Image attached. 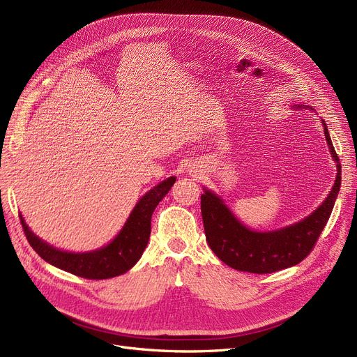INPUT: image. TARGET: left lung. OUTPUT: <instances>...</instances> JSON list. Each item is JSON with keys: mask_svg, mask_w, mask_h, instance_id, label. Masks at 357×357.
Here are the masks:
<instances>
[{"mask_svg": "<svg viewBox=\"0 0 357 357\" xmlns=\"http://www.w3.org/2000/svg\"><path fill=\"white\" fill-rule=\"evenodd\" d=\"M304 108L303 105H292ZM326 140L335 162L337 176L324 202L314 213L292 226L273 231H255L238 221L224 201L210 190L201 195L205 237L215 256L227 266L250 273H272L298 265L314 249L331 215L342 183V165L331 143L326 121Z\"/></svg>", "mask_w": 357, "mask_h": 357, "instance_id": "left-lung-1", "label": "left lung"}]
</instances>
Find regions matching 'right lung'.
<instances>
[{"label": "right lung", "instance_id": "obj_1", "mask_svg": "<svg viewBox=\"0 0 357 357\" xmlns=\"http://www.w3.org/2000/svg\"><path fill=\"white\" fill-rule=\"evenodd\" d=\"M175 181V176L167 178L146 192L136 204L116 238L93 252L72 253L56 249L29 229L23 215H20V221L30 246L47 264L86 279L114 278L133 268L142 257L150 237L152 214L162 198L172 188Z\"/></svg>", "mask_w": 357, "mask_h": 357}]
</instances>
